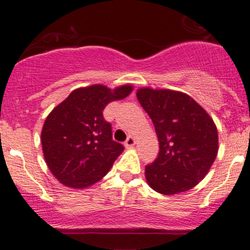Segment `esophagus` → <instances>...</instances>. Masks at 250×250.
<instances>
[{
    "label": "esophagus",
    "instance_id": "1",
    "mask_svg": "<svg viewBox=\"0 0 250 250\" xmlns=\"http://www.w3.org/2000/svg\"><path fill=\"white\" fill-rule=\"evenodd\" d=\"M135 143H136V140H135V137L134 136H128V139H127V141H125V147H133V146H135Z\"/></svg>",
    "mask_w": 250,
    "mask_h": 250
}]
</instances>
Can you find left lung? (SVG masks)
<instances>
[{
    "label": "left lung",
    "instance_id": "8db88e82",
    "mask_svg": "<svg viewBox=\"0 0 250 250\" xmlns=\"http://www.w3.org/2000/svg\"><path fill=\"white\" fill-rule=\"evenodd\" d=\"M136 96L154 123L160 145L157 159L146 166L148 185L163 195L194 188L208 174L219 151L213 119L181 91L140 88Z\"/></svg>",
    "mask_w": 250,
    "mask_h": 250
}]
</instances>
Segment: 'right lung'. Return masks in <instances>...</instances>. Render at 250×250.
<instances>
[{"mask_svg": "<svg viewBox=\"0 0 250 250\" xmlns=\"http://www.w3.org/2000/svg\"><path fill=\"white\" fill-rule=\"evenodd\" d=\"M133 85L77 88L56 105L41 131L42 150L51 174L65 187L84 189L105 176L123 151L103 119L108 103L125 99Z\"/></svg>", "mask_w": 250, "mask_h": 250, "instance_id": "add662e5", "label": "right lung"}]
</instances>
